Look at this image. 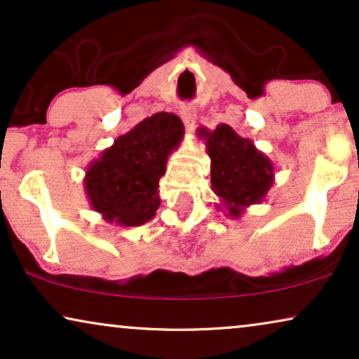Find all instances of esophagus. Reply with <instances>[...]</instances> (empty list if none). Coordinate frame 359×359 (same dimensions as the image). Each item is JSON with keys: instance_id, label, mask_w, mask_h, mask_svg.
Returning <instances> with one entry per match:
<instances>
[{"instance_id": "esophagus-1", "label": "esophagus", "mask_w": 359, "mask_h": 359, "mask_svg": "<svg viewBox=\"0 0 359 359\" xmlns=\"http://www.w3.org/2000/svg\"><path fill=\"white\" fill-rule=\"evenodd\" d=\"M180 114L183 117L186 127H188V130H193L194 126H196V121H198V112H196L194 106L191 104H183L180 107Z\"/></svg>"}]
</instances>
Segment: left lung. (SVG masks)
<instances>
[{
    "label": "left lung",
    "instance_id": "1",
    "mask_svg": "<svg viewBox=\"0 0 359 359\" xmlns=\"http://www.w3.org/2000/svg\"><path fill=\"white\" fill-rule=\"evenodd\" d=\"M210 158V184L220 198L217 208L238 219L245 209L259 204L274 184V165L250 139H243L227 124L214 130L199 129Z\"/></svg>",
    "mask_w": 359,
    "mask_h": 359
}]
</instances>
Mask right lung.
I'll use <instances>...</instances> for the list:
<instances>
[{
    "label": "right lung",
    "instance_id": "obj_1",
    "mask_svg": "<svg viewBox=\"0 0 359 359\" xmlns=\"http://www.w3.org/2000/svg\"><path fill=\"white\" fill-rule=\"evenodd\" d=\"M183 137V122L171 112H156L117 137L86 168L83 186L93 210L122 227L149 222L160 205L166 161Z\"/></svg>",
    "mask_w": 359,
    "mask_h": 359
}]
</instances>
